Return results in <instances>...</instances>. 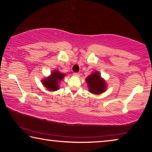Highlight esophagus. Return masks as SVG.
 <instances>
[{"instance_id":"34e87169","label":"esophagus","mask_w":152,"mask_h":152,"mask_svg":"<svg viewBox=\"0 0 152 152\" xmlns=\"http://www.w3.org/2000/svg\"><path fill=\"white\" fill-rule=\"evenodd\" d=\"M73 74H74V76H77V77H79L80 76V73H78V72H74Z\"/></svg>"}]
</instances>
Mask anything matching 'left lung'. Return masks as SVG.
I'll list each match as a JSON object with an SVG mask.
<instances>
[{
	"instance_id": "obj_1",
	"label": "left lung",
	"mask_w": 152,
	"mask_h": 152,
	"mask_svg": "<svg viewBox=\"0 0 152 152\" xmlns=\"http://www.w3.org/2000/svg\"><path fill=\"white\" fill-rule=\"evenodd\" d=\"M86 81L88 84L90 92L94 94H99L106 91L107 84L104 80L101 78L99 72H94L88 77Z\"/></svg>"
}]
</instances>
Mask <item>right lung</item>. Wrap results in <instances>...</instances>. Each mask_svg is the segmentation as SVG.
Listing matches in <instances>:
<instances>
[{
  "label": "right lung",
  "instance_id": "obj_1",
  "mask_svg": "<svg viewBox=\"0 0 152 152\" xmlns=\"http://www.w3.org/2000/svg\"><path fill=\"white\" fill-rule=\"evenodd\" d=\"M66 74H62L58 70H55L51 73L48 78L43 79L42 82L43 85L50 91H56L59 90V83L62 80Z\"/></svg>",
  "mask_w": 152,
  "mask_h": 152
}]
</instances>
